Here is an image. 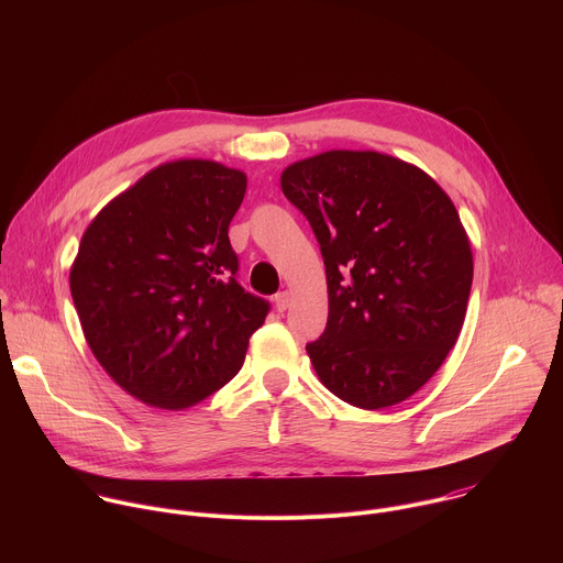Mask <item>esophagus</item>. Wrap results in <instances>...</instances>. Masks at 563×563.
<instances>
[{
  "label": "esophagus",
  "instance_id": "esophagus-1",
  "mask_svg": "<svg viewBox=\"0 0 563 563\" xmlns=\"http://www.w3.org/2000/svg\"><path fill=\"white\" fill-rule=\"evenodd\" d=\"M274 302H276V309H278V311H285V309L289 307V302H291V294H289L287 289H283V291H278V294L274 296Z\"/></svg>",
  "mask_w": 563,
  "mask_h": 563
}]
</instances>
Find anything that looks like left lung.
Wrapping results in <instances>:
<instances>
[{"label": "left lung", "mask_w": 563, "mask_h": 563, "mask_svg": "<svg viewBox=\"0 0 563 563\" xmlns=\"http://www.w3.org/2000/svg\"><path fill=\"white\" fill-rule=\"evenodd\" d=\"M280 187L325 261L328 328L307 345L320 383L361 410L410 398L454 347L472 287L450 196L404 159L347 148L298 159Z\"/></svg>", "instance_id": "left-lung-1"}]
</instances>
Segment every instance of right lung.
Wrapping results in <instances>:
<instances>
[{
  "label": "right lung",
  "mask_w": 563,
  "mask_h": 563,
  "mask_svg": "<svg viewBox=\"0 0 563 563\" xmlns=\"http://www.w3.org/2000/svg\"><path fill=\"white\" fill-rule=\"evenodd\" d=\"M247 176L174 159L115 196L87 227L70 296L104 372L159 410L191 408L243 367L269 302L235 280L229 222Z\"/></svg>",
  "instance_id": "right-lung-1"
}]
</instances>
